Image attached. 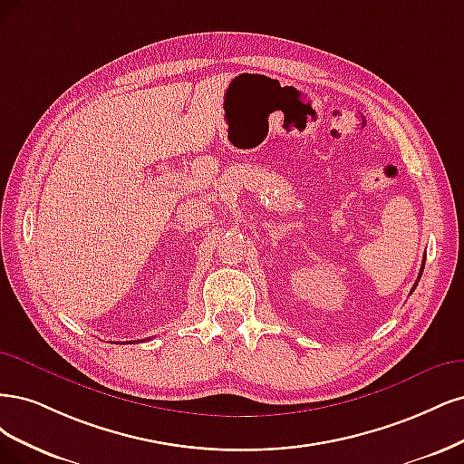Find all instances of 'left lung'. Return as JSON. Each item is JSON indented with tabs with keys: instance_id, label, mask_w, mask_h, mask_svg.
Here are the masks:
<instances>
[{
	"instance_id": "8db88e82",
	"label": "left lung",
	"mask_w": 464,
	"mask_h": 464,
	"mask_svg": "<svg viewBox=\"0 0 464 464\" xmlns=\"http://www.w3.org/2000/svg\"><path fill=\"white\" fill-rule=\"evenodd\" d=\"M422 272H424V264H422ZM422 272H420V276H422ZM420 276H418V279H420ZM414 287H416V285H414ZM414 287H412V291H414ZM412 291H411V293H412Z\"/></svg>"
}]
</instances>
